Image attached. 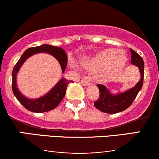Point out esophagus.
<instances>
[{
  "label": "esophagus",
  "mask_w": 159,
  "mask_h": 159,
  "mask_svg": "<svg viewBox=\"0 0 159 159\" xmlns=\"http://www.w3.org/2000/svg\"><path fill=\"white\" fill-rule=\"evenodd\" d=\"M81 84L82 85L86 86V85H88L89 84H90V81H89L88 78H86V77H84V78H82V79H81Z\"/></svg>",
  "instance_id": "1"
}]
</instances>
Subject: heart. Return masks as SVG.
Segmentation results:
<instances>
[{"mask_svg":"<svg viewBox=\"0 0 159 159\" xmlns=\"http://www.w3.org/2000/svg\"><path fill=\"white\" fill-rule=\"evenodd\" d=\"M125 54L116 49L107 48L101 51L92 59L84 62L88 69L101 71L98 74V79L109 81L118 75L126 64Z\"/></svg>","mask_w":159,"mask_h":159,"instance_id":"heart-1","label":"heart"}]
</instances>
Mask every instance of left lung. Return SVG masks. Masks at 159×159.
<instances>
[{"mask_svg":"<svg viewBox=\"0 0 159 159\" xmlns=\"http://www.w3.org/2000/svg\"><path fill=\"white\" fill-rule=\"evenodd\" d=\"M132 54L131 63L139 68L140 75V81L130 90L117 95H112L109 90L102 84H97L99 90V96L98 99L94 102V105L96 108L107 114H116L125 111L130 107L134 98H136L143 84V71L144 63L143 58L138 53L130 48Z\"/></svg>","mask_w":159,"mask_h":159,"instance_id":"1","label":"left lung"}]
</instances>
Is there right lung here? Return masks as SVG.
<instances>
[{
	"mask_svg": "<svg viewBox=\"0 0 159 159\" xmlns=\"http://www.w3.org/2000/svg\"><path fill=\"white\" fill-rule=\"evenodd\" d=\"M48 53L52 54L57 60L61 65L62 72H64L66 66L67 65V56L63 49L59 47L52 46L50 45H43L41 46L32 47L27 48L23 53L19 61L16 63L12 72V89L13 94L15 95L18 101L23 105L27 110L35 113H43L46 111H52L59 105L60 102L64 98L67 87L69 83L74 82L73 81H69L66 78H62L61 81L55 85V87L51 90V91L45 95L43 97L37 99H29L24 96L16 87V75L19 72L20 67L23 64L29 57L36 53Z\"/></svg>",
	"mask_w": 159,
	"mask_h": 159,
	"instance_id": "add662e5",
	"label": "right lung"
}]
</instances>
